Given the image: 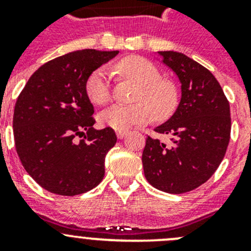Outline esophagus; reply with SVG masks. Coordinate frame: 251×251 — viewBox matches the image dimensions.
<instances>
[{"instance_id": "1", "label": "esophagus", "mask_w": 251, "mask_h": 251, "mask_svg": "<svg viewBox=\"0 0 251 251\" xmlns=\"http://www.w3.org/2000/svg\"><path fill=\"white\" fill-rule=\"evenodd\" d=\"M127 134H128L127 130H117V137H118L119 139H123Z\"/></svg>"}]
</instances>
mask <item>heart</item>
<instances>
[{"label":"heart","mask_w":251,"mask_h":251,"mask_svg":"<svg viewBox=\"0 0 251 251\" xmlns=\"http://www.w3.org/2000/svg\"><path fill=\"white\" fill-rule=\"evenodd\" d=\"M117 74L139 86L134 105H113L99 114L101 124L115 130H127L134 126L147 123L151 110L157 118H166L176 109L178 90L172 81L161 79L156 65L147 59L128 56L114 65ZM86 97L97 105H105L112 99L109 76L104 69H97L85 83Z\"/></svg>","instance_id":"heart-1"}]
</instances>
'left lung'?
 I'll use <instances>...</instances> for the list:
<instances>
[{"mask_svg": "<svg viewBox=\"0 0 251 251\" xmlns=\"http://www.w3.org/2000/svg\"><path fill=\"white\" fill-rule=\"evenodd\" d=\"M162 63L181 83L174 115L148 136L142 163L148 182L168 194H185L205 183L220 166L230 141V105L216 77L205 66L176 51H159Z\"/></svg>", "mask_w": 251, "mask_h": 251, "instance_id": "obj_1", "label": "left lung"}]
</instances>
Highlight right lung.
<instances>
[{"instance_id": "right-lung-1", "label": "right lung", "mask_w": 251, "mask_h": 251, "mask_svg": "<svg viewBox=\"0 0 251 251\" xmlns=\"http://www.w3.org/2000/svg\"><path fill=\"white\" fill-rule=\"evenodd\" d=\"M119 51L85 49L50 60L31 75L13 112L17 154L28 175L49 192L75 196L104 177V161L117 143L110 127L95 129L85 83Z\"/></svg>"}]
</instances>
